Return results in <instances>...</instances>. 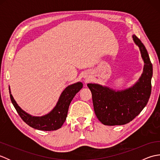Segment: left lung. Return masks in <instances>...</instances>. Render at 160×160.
I'll return each instance as SVG.
<instances>
[{
    "label": "left lung",
    "mask_w": 160,
    "mask_h": 160,
    "mask_svg": "<svg viewBox=\"0 0 160 160\" xmlns=\"http://www.w3.org/2000/svg\"><path fill=\"white\" fill-rule=\"evenodd\" d=\"M135 45L140 49L144 60L143 73L134 85L124 90L115 91L98 84L89 83L94 111L104 125H124L132 121L147 104L151 93L152 65L145 46L135 35Z\"/></svg>",
    "instance_id": "obj_1"
}]
</instances>
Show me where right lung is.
<instances>
[{
  "mask_svg": "<svg viewBox=\"0 0 160 160\" xmlns=\"http://www.w3.org/2000/svg\"><path fill=\"white\" fill-rule=\"evenodd\" d=\"M82 87L83 84L80 82H78L67 87L61 93L55 107L49 113L42 116H32V115L26 113L18 106L13 99L10 91V88H9V90L10 99L22 120L27 124L33 128L40 131H56L62 127L66 120L71 102Z\"/></svg>",
  "mask_w": 160,
  "mask_h": 160,
  "instance_id": "1",
  "label": "right lung"
}]
</instances>
